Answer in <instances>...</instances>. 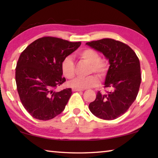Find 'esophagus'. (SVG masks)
<instances>
[{"label": "esophagus", "instance_id": "1", "mask_svg": "<svg viewBox=\"0 0 158 158\" xmlns=\"http://www.w3.org/2000/svg\"><path fill=\"white\" fill-rule=\"evenodd\" d=\"M73 90V92H76V91H78V92H81V91H83V90H79V89H72Z\"/></svg>", "mask_w": 158, "mask_h": 158}]
</instances>
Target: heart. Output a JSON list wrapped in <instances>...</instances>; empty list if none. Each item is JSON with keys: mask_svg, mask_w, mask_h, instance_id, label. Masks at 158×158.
Returning a JSON list of instances; mask_svg holds the SVG:
<instances>
[{"mask_svg": "<svg viewBox=\"0 0 158 158\" xmlns=\"http://www.w3.org/2000/svg\"><path fill=\"white\" fill-rule=\"evenodd\" d=\"M79 56L83 60L91 64L90 72L97 73L99 76L105 74L107 65L105 60L100 59L99 53L93 49L87 48L79 53ZM61 71L63 76L67 79H72L75 75V66L73 59L70 56L66 57L61 63ZM99 84L97 77L94 75L86 77H78L69 82V86L73 89L84 90L90 88L95 87Z\"/></svg>", "mask_w": 158, "mask_h": 158, "instance_id": "obj_1", "label": "heart"}]
</instances>
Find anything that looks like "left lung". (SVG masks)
Masks as SVG:
<instances>
[{
    "label": "left lung",
    "instance_id": "8db88e82",
    "mask_svg": "<svg viewBox=\"0 0 158 158\" xmlns=\"http://www.w3.org/2000/svg\"><path fill=\"white\" fill-rule=\"evenodd\" d=\"M85 44L100 52L109 60L105 87L111 91H98L90 103L91 113L104 120H114L122 116L137 98L141 84L140 63L135 52L121 42L105 38Z\"/></svg>",
    "mask_w": 158,
    "mask_h": 158
}]
</instances>
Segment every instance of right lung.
Listing matches in <instances>:
<instances>
[{
  "instance_id": "right-lung-1",
  "label": "right lung",
  "mask_w": 158,
  "mask_h": 158,
  "mask_svg": "<svg viewBox=\"0 0 158 158\" xmlns=\"http://www.w3.org/2000/svg\"><path fill=\"white\" fill-rule=\"evenodd\" d=\"M80 45V42L44 37L21 53L15 73L17 91L23 106L35 118L47 121L65 109L72 89H54L65 81L61 63Z\"/></svg>"
}]
</instances>
